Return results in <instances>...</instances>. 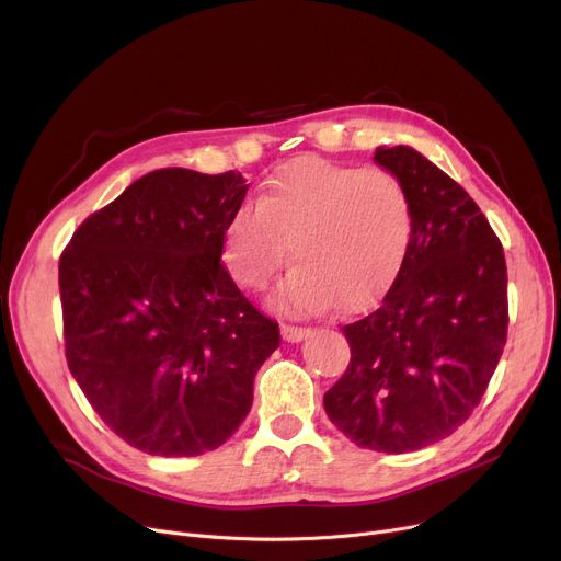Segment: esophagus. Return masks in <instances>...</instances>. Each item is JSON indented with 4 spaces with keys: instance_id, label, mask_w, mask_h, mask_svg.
I'll return each instance as SVG.
<instances>
[{
    "instance_id": "1",
    "label": "esophagus",
    "mask_w": 561,
    "mask_h": 561,
    "mask_svg": "<svg viewBox=\"0 0 561 561\" xmlns=\"http://www.w3.org/2000/svg\"><path fill=\"white\" fill-rule=\"evenodd\" d=\"M311 330L302 325H282V334L286 341H302Z\"/></svg>"
}]
</instances>
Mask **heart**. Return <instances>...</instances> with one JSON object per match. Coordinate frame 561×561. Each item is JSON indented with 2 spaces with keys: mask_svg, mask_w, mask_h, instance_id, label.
Segmentation results:
<instances>
[{
  "mask_svg": "<svg viewBox=\"0 0 561 561\" xmlns=\"http://www.w3.org/2000/svg\"><path fill=\"white\" fill-rule=\"evenodd\" d=\"M415 236V206L403 181L380 167L325 158L282 164L254 206L238 208L225 229L231 277L263 288L294 245L300 265L273 294L284 311L316 313L341 302L359 311L394 284Z\"/></svg>",
  "mask_w": 561,
  "mask_h": 561,
  "instance_id": "1",
  "label": "heart"
}]
</instances>
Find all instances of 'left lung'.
<instances>
[{
  "mask_svg": "<svg viewBox=\"0 0 561 561\" xmlns=\"http://www.w3.org/2000/svg\"><path fill=\"white\" fill-rule=\"evenodd\" d=\"M415 206V236L380 305L341 330L351 362L323 397L364 449L403 454L466 424L506 344L502 242L474 199L415 149H376Z\"/></svg>",
  "mask_w": 561,
  "mask_h": 561,
  "instance_id": "8db88e82",
  "label": "left lung"
}]
</instances>
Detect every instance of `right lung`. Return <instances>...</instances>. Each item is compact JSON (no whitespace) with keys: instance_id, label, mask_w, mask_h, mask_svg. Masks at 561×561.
Listing matches in <instances>:
<instances>
[{"instance_id":"add662e5","label":"right lung","mask_w":561,"mask_h":561,"mask_svg":"<svg viewBox=\"0 0 561 561\" xmlns=\"http://www.w3.org/2000/svg\"><path fill=\"white\" fill-rule=\"evenodd\" d=\"M245 192L236 172L158 169L91 213L61 252L68 369L139 451L199 456L225 445L279 346L277 321L222 263Z\"/></svg>"}]
</instances>
